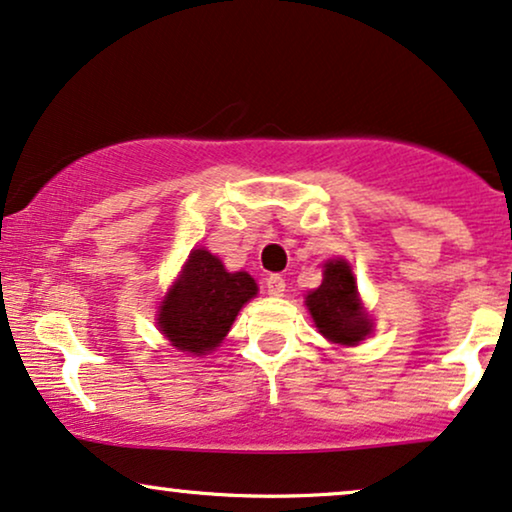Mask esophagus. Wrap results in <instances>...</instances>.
Returning <instances> with one entry per match:
<instances>
[{
	"label": "esophagus",
	"mask_w": 512,
	"mask_h": 512,
	"mask_svg": "<svg viewBox=\"0 0 512 512\" xmlns=\"http://www.w3.org/2000/svg\"><path fill=\"white\" fill-rule=\"evenodd\" d=\"M284 287H287V284H284V280L280 275H270V277H265V291H268V296H282L284 294Z\"/></svg>",
	"instance_id": "obj_1"
}]
</instances>
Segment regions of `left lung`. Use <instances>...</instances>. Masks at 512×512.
<instances>
[{
	"mask_svg": "<svg viewBox=\"0 0 512 512\" xmlns=\"http://www.w3.org/2000/svg\"><path fill=\"white\" fill-rule=\"evenodd\" d=\"M305 305L320 334L331 343L357 345L374 329V322L357 294L353 268L345 258L324 263V280L320 287L308 291Z\"/></svg>",
	"mask_w": 512,
	"mask_h": 512,
	"instance_id": "1",
	"label": "left lung"
}]
</instances>
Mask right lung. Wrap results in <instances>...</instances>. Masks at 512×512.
I'll list each match as a JSON object with an SVG mask.
<instances>
[{"instance_id": "add662e5", "label": "right lung", "mask_w": 512, "mask_h": 512, "mask_svg": "<svg viewBox=\"0 0 512 512\" xmlns=\"http://www.w3.org/2000/svg\"><path fill=\"white\" fill-rule=\"evenodd\" d=\"M256 294L249 272H228L207 249H192L159 303L157 327L181 353L207 355L221 345L242 305Z\"/></svg>"}]
</instances>
